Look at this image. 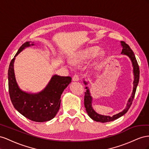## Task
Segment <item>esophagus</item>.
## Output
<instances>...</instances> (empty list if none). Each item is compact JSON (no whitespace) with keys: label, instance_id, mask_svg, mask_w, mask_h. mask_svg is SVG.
Listing matches in <instances>:
<instances>
[{"label":"esophagus","instance_id":"esophagus-1","mask_svg":"<svg viewBox=\"0 0 149 149\" xmlns=\"http://www.w3.org/2000/svg\"><path fill=\"white\" fill-rule=\"evenodd\" d=\"M72 80H73V81H79V75H74L73 76V78H72Z\"/></svg>","mask_w":149,"mask_h":149}]
</instances>
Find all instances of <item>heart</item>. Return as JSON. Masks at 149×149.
<instances>
[{"label":"heart","mask_w":149,"mask_h":149,"mask_svg":"<svg viewBox=\"0 0 149 149\" xmlns=\"http://www.w3.org/2000/svg\"><path fill=\"white\" fill-rule=\"evenodd\" d=\"M99 47H92L87 48L82 50L80 53L76 54L71 58V62L74 64H79L86 61L90 58L95 56L99 52ZM100 56H103L104 52H100L99 53Z\"/></svg>","instance_id":"1"}]
</instances>
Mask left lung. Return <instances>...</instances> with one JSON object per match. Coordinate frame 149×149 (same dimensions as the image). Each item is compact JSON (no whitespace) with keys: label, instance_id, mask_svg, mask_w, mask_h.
Segmentation results:
<instances>
[{"label":"left lung","instance_id":"left-lung-1","mask_svg":"<svg viewBox=\"0 0 149 149\" xmlns=\"http://www.w3.org/2000/svg\"><path fill=\"white\" fill-rule=\"evenodd\" d=\"M121 45L122 47V54L126 55V56H128L132 61V66H133V72H134V80L133 82V91L132 93V95L129 98L128 102H127L126 108L122 111L121 112L118 113L117 114L114 115V116L110 117V116H103V115H100L95 112L94 110L92 108V97L91 95L90 91L87 87H86V92H85V96H84V105L85 108H86V111L88 115V116L90 117L92 120L97 121V122H111L114 120H116L117 118L122 117V116L127 113L128 111L130 106L132 104V101L134 99L135 97V93L136 92V89H137V87L138 86L139 81V75H140V70H139V67L137 60H136V58L135 55L134 54V52L130 49L129 45L127 44L124 41H120ZM84 83L85 85H87V82L86 81H84Z\"/></svg>","mask_w":149,"mask_h":149}]
</instances>
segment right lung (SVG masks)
I'll return each mask as SVG.
<instances>
[{"label": "right lung", "instance_id": "1", "mask_svg": "<svg viewBox=\"0 0 149 149\" xmlns=\"http://www.w3.org/2000/svg\"><path fill=\"white\" fill-rule=\"evenodd\" d=\"M33 45L30 44V42H25L12 59L8 70V92L12 104L19 113L31 120L43 122L50 120L56 116L60 109L62 93L71 82L72 78L54 75L44 90L37 93H29L21 90L15 77L14 61L21 51Z\"/></svg>", "mask_w": 149, "mask_h": 149}]
</instances>
